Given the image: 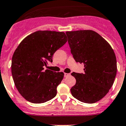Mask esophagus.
Segmentation results:
<instances>
[{"mask_svg": "<svg viewBox=\"0 0 126 126\" xmlns=\"http://www.w3.org/2000/svg\"><path fill=\"white\" fill-rule=\"evenodd\" d=\"M70 75V73H64V77H69Z\"/></svg>", "mask_w": 126, "mask_h": 126, "instance_id": "34e87169", "label": "esophagus"}]
</instances>
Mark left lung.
<instances>
[{
  "label": "left lung",
  "mask_w": 126,
  "mask_h": 126,
  "mask_svg": "<svg viewBox=\"0 0 126 126\" xmlns=\"http://www.w3.org/2000/svg\"><path fill=\"white\" fill-rule=\"evenodd\" d=\"M70 51L77 63H84V73H71L76 84L70 89L73 97L93 104L102 99L114 83L116 58L109 43L91 30L66 32Z\"/></svg>",
  "instance_id": "left-lung-1"
}]
</instances>
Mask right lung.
<instances>
[{
	"mask_svg": "<svg viewBox=\"0 0 126 126\" xmlns=\"http://www.w3.org/2000/svg\"><path fill=\"white\" fill-rule=\"evenodd\" d=\"M67 42L63 32L39 31L26 37L16 49L12 60V73L16 88L26 100L33 104L50 100L56 95L63 72L44 71L48 62Z\"/></svg>",
	"mask_w": 126,
	"mask_h": 126,
	"instance_id": "right-lung-1",
	"label": "right lung"
}]
</instances>
